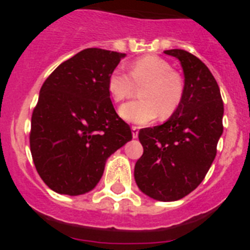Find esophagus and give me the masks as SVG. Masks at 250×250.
Instances as JSON below:
<instances>
[{"label": "esophagus", "mask_w": 250, "mask_h": 250, "mask_svg": "<svg viewBox=\"0 0 250 250\" xmlns=\"http://www.w3.org/2000/svg\"><path fill=\"white\" fill-rule=\"evenodd\" d=\"M139 130H140V127L138 126H131V132H132V138L136 139L139 136Z\"/></svg>", "instance_id": "1"}]
</instances>
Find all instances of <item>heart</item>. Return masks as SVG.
<instances>
[{"instance_id": "heart-1", "label": "heart", "mask_w": 250, "mask_h": 250, "mask_svg": "<svg viewBox=\"0 0 250 250\" xmlns=\"http://www.w3.org/2000/svg\"><path fill=\"white\" fill-rule=\"evenodd\" d=\"M140 87L141 99L120 107L121 118L134 124H147L159 115L161 120L175 114L184 98V80L171 70L167 60L144 56L130 65L129 75L120 70L110 74L107 90L116 103L132 98Z\"/></svg>"}]
</instances>
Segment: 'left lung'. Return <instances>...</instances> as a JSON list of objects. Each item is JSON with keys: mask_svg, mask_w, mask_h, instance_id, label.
Here are the masks:
<instances>
[{"mask_svg": "<svg viewBox=\"0 0 250 250\" xmlns=\"http://www.w3.org/2000/svg\"><path fill=\"white\" fill-rule=\"evenodd\" d=\"M184 71V98L163 125L139 131L144 147L134 176L139 189L152 199L174 202L198 188L216 155L223 134L219 86L210 70L185 50H167Z\"/></svg>", "mask_w": 250, "mask_h": 250, "instance_id": "1", "label": "left lung"}]
</instances>
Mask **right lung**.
<instances>
[{"mask_svg":"<svg viewBox=\"0 0 250 250\" xmlns=\"http://www.w3.org/2000/svg\"><path fill=\"white\" fill-rule=\"evenodd\" d=\"M125 54L86 48L57 66L40 90L30 147L37 173L59 194L92 190L111 154L132 139L107 80Z\"/></svg>","mask_w":250,"mask_h":250,"instance_id":"obj_1","label":"right lung"}]
</instances>
